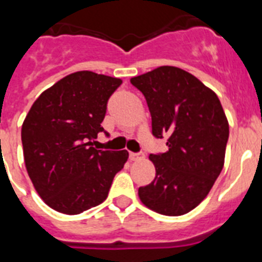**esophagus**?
<instances>
[{
	"mask_svg": "<svg viewBox=\"0 0 262 262\" xmlns=\"http://www.w3.org/2000/svg\"><path fill=\"white\" fill-rule=\"evenodd\" d=\"M130 159L132 160H140L144 158V154L143 152H139V154H136V152H130Z\"/></svg>",
	"mask_w": 262,
	"mask_h": 262,
	"instance_id": "1",
	"label": "esophagus"
}]
</instances>
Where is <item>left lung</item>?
<instances>
[{
	"instance_id": "8db88e82",
	"label": "left lung",
	"mask_w": 262,
	"mask_h": 262,
	"mask_svg": "<svg viewBox=\"0 0 262 262\" xmlns=\"http://www.w3.org/2000/svg\"><path fill=\"white\" fill-rule=\"evenodd\" d=\"M130 83L147 100L152 135L167 137L168 147L149 155L156 177L140 187V200L162 215H185L207 197L223 168L228 121L222 103L197 77L175 67L156 68Z\"/></svg>"
}]
</instances>
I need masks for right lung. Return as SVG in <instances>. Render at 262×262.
Masks as SVG:
<instances>
[{"instance_id": "add662e5", "label": "right lung", "mask_w": 262, "mask_h": 262, "mask_svg": "<svg viewBox=\"0 0 262 262\" xmlns=\"http://www.w3.org/2000/svg\"><path fill=\"white\" fill-rule=\"evenodd\" d=\"M122 80L81 71L40 94L21 126L27 172L40 199L55 211L79 215L107 199L127 151L92 147L104 132L107 102Z\"/></svg>"}]
</instances>
